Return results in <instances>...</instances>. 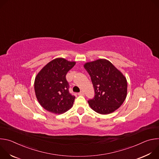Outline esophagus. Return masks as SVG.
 <instances>
[{
  "mask_svg": "<svg viewBox=\"0 0 159 159\" xmlns=\"http://www.w3.org/2000/svg\"><path fill=\"white\" fill-rule=\"evenodd\" d=\"M78 95H79V96H84V91H82H82H80V93H78Z\"/></svg>",
  "mask_w": 159,
  "mask_h": 159,
  "instance_id": "1",
  "label": "esophagus"
}]
</instances>
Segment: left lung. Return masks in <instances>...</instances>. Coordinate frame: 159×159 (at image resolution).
<instances>
[{"instance_id": "left-lung-1", "label": "left lung", "mask_w": 159, "mask_h": 159, "mask_svg": "<svg viewBox=\"0 0 159 159\" xmlns=\"http://www.w3.org/2000/svg\"><path fill=\"white\" fill-rule=\"evenodd\" d=\"M91 78L95 96L88 103L94 111L107 115L118 109L127 95V81L109 61L99 59L84 65Z\"/></svg>"}]
</instances>
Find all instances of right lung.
Returning a JSON list of instances; mask_svg holds the SVG:
<instances>
[{"instance_id": "add662e5", "label": "right lung", "mask_w": 159, "mask_h": 159, "mask_svg": "<svg viewBox=\"0 0 159 159\" xmlns=\"http://www.w3.org/2000/svg\"><path fill=\"white\" fill-rule=\"evenodd\" d=\"M75 64V61L57 58L47 63L37 74L34 91L44 109L55 114H62L72 107L75 97L69 93L66 75Z\"/></svg>"}]
</instances>
